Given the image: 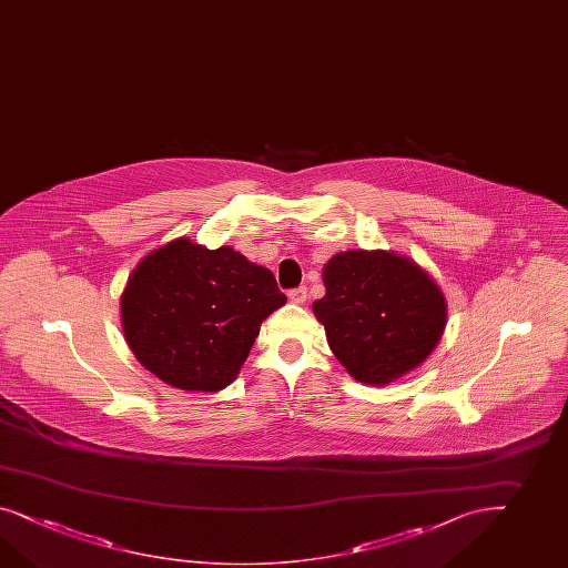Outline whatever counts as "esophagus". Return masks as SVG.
<instances>
[{"mask_svg":"<svg viewBox=\"0 0 568 568\" xmlns=\"http://www.w3.org/2000/svg\"><path fill=\"white\" fill-rule=\"evenodd\" d=\"M290 295V300H292L293 304H297V306H302V304H306L307 300V290L306 287H295L292 292L287 293Z\"/></svg>","mask_w":568,"mask_h":568,"instance_id":"34e87169","label":"esophagus"}]
</instances>
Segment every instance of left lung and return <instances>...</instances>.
Wrapping results in <instances>:
<instances>
[{"mask_svg": "<svg viewBox=\"0 0 568 568\" xmlns=\"http://www.w3.org/2000/svg\"><path fill=\"white\" fill-rule=\"evenodd\" d=\"M324 324L338 362L359 383H393L417 368L446 326V300L432 276L384 250H347L324 266Z\"/></svg>", "mask_w": 568, "mask_h": 568, "instance_id": "8db88e82", "label": "left lung"}]
</instances>
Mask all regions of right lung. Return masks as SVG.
<instances>
[{"instance_id": "right-lung-1", "label": "right lung", "mask_w": 568, "mask_h": 568, "mask_svg": "<svg viewBox=\"0 0 568 568\" xmlns=\"http://www.w3.org/2000/svg\"><path fill=\"white\" fill-rule=\"evenodd\" d=\"M287 302L275 276L230 245L185 237L139 262L122 293L130 349L156 378L215 393L233 383L261 324Z\"/></svg>"}]
</instances>
